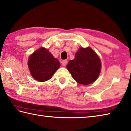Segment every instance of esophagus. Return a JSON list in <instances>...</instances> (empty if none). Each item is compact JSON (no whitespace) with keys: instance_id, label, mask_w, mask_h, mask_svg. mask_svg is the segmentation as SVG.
Instances as JSON below:
<instances>
[{"instance_id":"34e87169","label":"esophagus","mask_w":131,"mask_h":131,"mask_svg":"<svg viewBox=\"0 0 131 131\" xmlns=\"http://www.w3.org/2000/svg\"><path fill=\"white\" fill-rule=\"evenodd\" d=\"M62 62V64L63 66H65L68 63V60H63V61H62V62Z\"/></svg>"}]
</instances>
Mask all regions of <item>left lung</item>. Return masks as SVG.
Instances as JSON below:
<instances>
[{
  "mask_svg": "<svg viewBox=\"0 0 131 131\" xmlns=\"http://www.w3.org/2000/svg\"><path fill=\"white\" fill-rule=\"evenodd\" d=\"M66 68L78 83L87 85L94 82L98 77L101 63L91 48H81L76 53L74 60L69 61Z\"/></svg>",
  "mask_w": 131,
  "mask_h": 131,
  "instance_id": "1",
  "label": "left lung"
}]
</instances>
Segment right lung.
Listing matches in <instances>:
<instances>
[{
    "label": "right lung",
    "instance_id": "add662e5",
    "mask_svg": "<svg viewBox=\"0 0 131 131\" xmlns=\"http://www.w3.org/2000/svg\"><path fill=\"white\" fill-rule=\"evenodd\" d=\"M28 64L32 76L38 82L49 80L60 66L59 61L45 48L35 51L29 57Z\"/></svg>",
    "mask_w": 131,
    "mask_h": 131
}]
</instances>
